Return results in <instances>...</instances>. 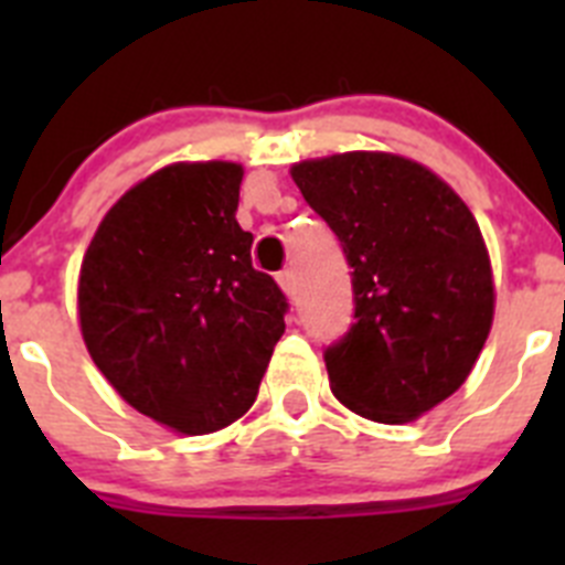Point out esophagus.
Returning <instances> with one entry per match:
<instances>
[{"mask_svg": "<svg viewBox=\"0 0 565 565\" xmlns=\"http://www.w3.org/2000/svg\"><path fill=\"white\" fill-rule=\"evenodd\" d=\"M277 282H279V288L288 294V297H294V294H297V274H294L291 268H282V271L277 274Z\"/></svg>", "mask_w": 565, "mask_h": 565, "instance_id": "obj_1", "label": "esophagus"}]
</instances>
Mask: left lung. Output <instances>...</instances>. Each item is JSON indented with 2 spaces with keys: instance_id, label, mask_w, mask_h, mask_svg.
Masks as SVG:
<instances>
[{
  "instance_id": "obj_1",
  "label": "left lung",
  "mask_w": 565,
  "mask_h": 565,
  "mask_svg": "<svg viewBox=\"0 0 565 565\" xmlns=\"http://www.w3.org/2000/svg\"><path fill=\"white\" fill-rule=\"evenodd\" d=\"M291 178L353 268V322L326 351L333 396L371 422H413L467 382L492 328L481 228L402 154H331L294 163Z\"/></svg>"
}]
</instances>
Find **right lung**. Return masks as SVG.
<instances>
[{
	"label": "right lung",
	"mask_w": 565,
	"mask_h": 565,
	"mask_svg": "<svg viewBox=\"0 0 565 565\" xmlns=\"http://www.w3.org/2000/svg\"><path fill=\"white\" fill-rule=\"evenodd\" d=\"M243 167L172 163L104 214L78 277L89 356L118 396L183 436L223 430L257 398L286 294L252 266L234 217Z\"/></svg>",
	"instance_id": "right-lung-1"
}]
</instances>
